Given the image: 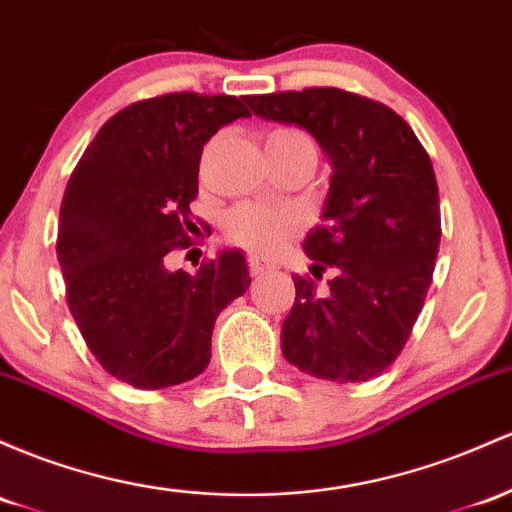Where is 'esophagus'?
Masks as SVG:
<instances>
[{
  "instance_id": "esophagus-1",
  "label": "esophagus",
  "mask_w": 512,
  "mask_h": 512,
  "mask_svg": "<svg viewBox=\"0 0 512 512\" xmlns=\"http://www.w3.org/2000/svg\"><path fill=\"white\" fill-rule=\"evenodd\" d=\"M247 267H250V274H252V277H260V274L269 272V269H272L274 265H272V262L267 260V257H257V255H252L250 260H247Z\"/></svg>"
}]
</instances>
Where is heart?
I'll return each mask as SVG.
<instances>
[{
    "label": "heart",
    "mask_w": 512,
    "mask_h": 512,
    "mask_svg": "<svg viewBox=\"0 0 512 512\" xmlns=\"http://www.w3.org/2000/svg\"><path fill=\"white\" fill-rule=\"evenodd\" d=\"M272 148H306L313 150L311 138L299 128H274L267 136V150ZM296 228V218L291 213L269 211L262 206H240L228 216L226 230L235 245H243L252 252H272L289 238Z\"/></svg>",
    "instance_id": "obj_1"
}]
</instances>
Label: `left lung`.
<instances>
[{"mask_svg":"<svg viewBox=\"0 0 512 512\" xmlns=\"http://www.w3.org/2000/svg\"><path fill=\"white\" fill-rule=\"evenodd\" d=\"M252 114L311 133L333 174L303 252L311 274L333 269L323 294L294 277L282 323L286 362L316 379L357 384L406 345L440 250V194L432 162L396 111L335 87L247 97Z\"/></svg>","mask_w":512,"mask_h":512,"instance_id":"obj_1","label":"left lung"}]
</instances>
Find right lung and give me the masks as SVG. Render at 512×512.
Here are the masks:
<instances>
[{"label":"right lung","instance_id":"1","mask_svg":"<svg viewBox=\"0 0 512 512\" xmlns=\"http://www.w3.org/2000/svg\"><path fill=\"white\" fill-rule=\"evenodd\" d=\"M243 101L194 92L136 101L101 126L67 182L58 226L67 306L123 384L165 389L199 376L218 313L250 286L240 250H221L196 274L165 265L167 252L192 245L204 145L250 116Z\"/></svg>","mask_w":512,"mask_h":512}]
</instances>
